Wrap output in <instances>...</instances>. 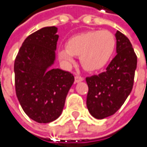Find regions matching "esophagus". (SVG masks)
Returning <instances> with one entry per match:
<instances>
[{"label":"esophagus","mask_w":147,"mask_h":147,"mask_svg":"<svg viewBox=\"0 0 147 147\" xmlns=\"http://www.w3.org/2000/svg\"><path fill=\"white\" fill-rule=\"evenodd\" d=\"M83 80H84V78L81 77V76L77 75V76L75 77V82H76V83H79V82H81V81H83Z\"/></svg>","instance_id":"esophagus-1"}]
</instances>
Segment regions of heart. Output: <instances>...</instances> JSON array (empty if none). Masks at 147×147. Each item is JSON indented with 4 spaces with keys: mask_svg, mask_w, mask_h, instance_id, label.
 <instances>
[{
    "mask_svg": "<svg viewBox=\"0 0 147 147\" xmlns=\"http://www.w3.org/2000/svg\"><path fill=\"white\" fill-rule=\"evenodd\" d=\"M116 46L115 35L107 30H94L71 37L66 47L58 51V57L65 66L74 63L79 55L82 66L88 71L102 69L114 55Z\"/></svg>",
    "mask_w": 147,
    "mask_h": 147,
    "instance_id": "obj_1",
    "label": "heart"
}]
</instances>
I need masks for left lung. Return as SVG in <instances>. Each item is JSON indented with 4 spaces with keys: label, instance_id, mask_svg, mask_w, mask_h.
Segmentation results:
<instances>
[{
    "label": "left lung",
    "instance_id": "8db88e82",
    "mask_svg": "<svg viewBox=\"0 0 147 147\" xmlns=\"http://www.w3.org/2000/svg\"><path fill=\"white\" fill-rule=\"evenodd\" d=\"M115 38L117 54L106 71L86 78L88 84L86 106L90 114L97 119L114 115L133 87L137 55L124 34L117 31Z\"/></svg>",
    "mask_w": 147,
    "mask_h": 147
}]
</instances>
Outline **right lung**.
Listing matches in <instances>:
<instances>
[{
	"mask_svg": "<svg viewBox=\"0 0 147 147\" xmlns=\"http://www.w3.org/2000/svg\"><path fill=\"white\" fill-rule=\"evenodd\" d=\"M56 32L55 26H49L29 35L14 63L16 97L24 113L39 123L53 122L61 115L74 83L70 72L51 68L59 38Z\"/></svg>",
	"mask_w": 147,
	"mask_h": 147,
	"instance_id": "right-lung-1",
	"label": "right lung"
}]
</instances>
